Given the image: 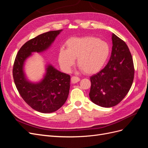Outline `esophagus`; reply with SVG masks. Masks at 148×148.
<instances>
[{
	"label": "esophagus",
	"instance_id": "esophagus-1",
	"mask_svg": "<svg viewBox=\"0 0 148 148\" xmlns=\"http://www.w3.org/2000/svg\"><path fill=\"white\" fill-rule=\"evenodd\" d=\"M79 80H80L79 77H77V76H73V77H71V82L73 84H75L79 82Z\"/></svg>",
	"mask_w": 148,
	"mask_h": 148
}]
</instances>
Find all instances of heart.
<instances>
[{"instance_id":"b5f03b06","label":"heart","mask_w":148,"mask_h":148,"mask_svg":"<svg viewBox=\"0 0 148 148\" xmlns=\"http://www.w3.org/2000/svg\"><path fill=\"white\" fill-rule=\"evenodd\" d=\"M66 49L61 48L58 61L65 70H69L77 58V65L85 74L97 73L102 68L109 55V47L105 41L95 37H73L66 43Z\"/></svg>"}]
</instances>
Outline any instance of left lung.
<instances>
[{"label": "left lung", "mask_w": 148, "mask_h": 148, "mask_svg": "<svg viewBox=\"0 0 148 148\" xmlns=\"http://www.w3.org/2000/svg\"><path fill=\"white\" fill-rule=\"evenodd\" d=\"M112 40V52L108 64L90 77V98L104 108L116 106L125 98L135 74L132 56L125 42L114 34Z\"/></svg>", "instance_id": "1"}]
</instances>
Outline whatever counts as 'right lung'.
Returning a JSON list of instances; mask_svg holds the SVG:
<instances>
[{
	"label": "right lung",
	"instance_id": "obj_1",
	"mask_svg": "<svg viewBox=\"0 0 148 148\" xmlns=\"http://www.w3.org/2000/svg\"><path fill=\"white\" fill-rule=\"evenodd\" d=\"M61 31L43 33L26 42L19 50L13 64V77L19 93L31 108L42 113L55 112L64 104L69 92L70 75L49 65L44 79L32 84L25 78L23 64L32 52L48 49Z\"/></svg>",
	"mask_w": 148,
	"mask_h": 148
}]
</instances>
